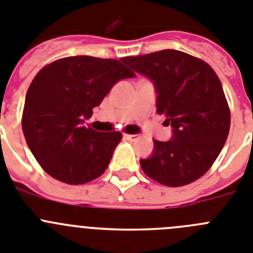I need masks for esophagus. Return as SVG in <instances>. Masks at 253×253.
<instances>
[{"label":"esophagus","mask_w":253,"mask_h":253,"mask_svg":"<svg viewBox=\"0 0 253 253\" xmlns=\"http://www.w3.org/2000/svg\"><path fill=\"white\" fill-rule=\"evenodd\" d=\"M124 138L125 139H128V141H137L138 138H139V135L138 134H126V133H125L124 134Z\"/></svg>","instance_id":"34e87169"}]
</instances>
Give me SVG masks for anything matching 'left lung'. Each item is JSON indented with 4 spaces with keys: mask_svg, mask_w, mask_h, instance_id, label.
<instances>
[{
    "mask_svg": "<svg viewBox=\"0 0 253 253\" xmlns=\"http://www.w3.org/2000/svg\"><path fill=\"white\" fill-rule=\"evenodd\" d=\"M122 60L155 83L156 111L172 128L171 141H153V153L141 160L144 174L168 187L200 179L229 134V105L216 73L204 60L176 49Z\"/></svg>",
    "mask_w": 253,
    "mask_h": 253,
    "instance_id": "8db88e82",
    "label": "left lung"
}]
</instances>
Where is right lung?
Instances as JSON below:
<instances>
[{
	"label": "right lung",
	"instance_id": "right-lung-1",
	"mask_svg": "<svg viewBox=\"0 0 253 253\" xmlns=\"http://www.w3.org/2000/svg\"><path fill=\"white\" fill-rule=\"evenodd\" d=\"M115 59L70 56L38 71L24 103L23 133L44 171L66 184H84L102 175L120 131L101 133L84 126L114 84L133 78Z\"/></svg>",
	"mask_w": 253,
	"mask_h": 253
}]
</instances>
